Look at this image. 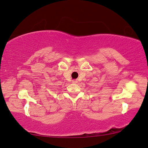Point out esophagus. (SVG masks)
<instances>
[{
	"mask_svg": "<svg viewBox=\"0 0 148 148\" xmlns=\"http://www.w3.org/2000/svg\"><path fill=\"white\" fill-rule=\"evenodd\" d=\"M72 83L76 84V83H78V81H77V80H72Z\"/></svg>",
	"mask_w": 148,
	"mask_h": 148,
	"instance_id": "34e87169",
	"label": "esophagus"
}]
</instances>
